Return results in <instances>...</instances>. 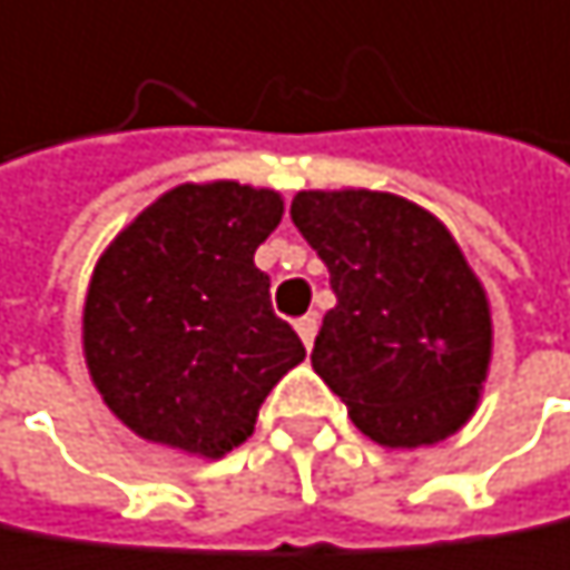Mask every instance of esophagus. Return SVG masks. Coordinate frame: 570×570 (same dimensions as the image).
Returning a JSON list of instances; mask_svg holds the SVG:
<instances>
[{
    "instance_id": "esophagus-1",
    "label": "esophagus",
    "mask_w": 570,
    "mask_h": 570,
    "mask_svg": "<svg viewBox=\"0 0 570 570\" xmlns=\"http://www.w3.org/2000/svg\"><path fill=\"white\" fill-rule=\"evenodd\" d=\"M295 331H298L302 344L312 351V344H315V334H318V318H315V315H305V318H298L295 321Z\"/></svg>"
}]
</instances>
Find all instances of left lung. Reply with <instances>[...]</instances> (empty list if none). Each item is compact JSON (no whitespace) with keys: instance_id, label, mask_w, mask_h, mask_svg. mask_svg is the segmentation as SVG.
<instances>
[{"instance_id":"left-lung-1","label":"left lung","mask_w":570,"mask_h":570,"mask_svg":"<svg viewBox=\"0 0 570 570\" xmlns=\"http://www.w3.org/2000/svg\"><path fill=\"white\" fill-rule=\"evenodd\" d=\"M292 223L331 272L337 305L312 367L381 446L453 436L492 361L489 298L450 229L377 189H302Z\"/></svg>"}]
</instances>
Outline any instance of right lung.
Listing matches in <instances>:
<instances>
[{"label": "right lung", "mask_w": 570, "mask_h": 570, "mask_svg": "<svg viewBox=\"0 0 570 570\" xmlns=\"http://www.w3.org/2000/svg\"><path fill=\"white\" fill-rule=\"evenodd\" d=\"M282 213L275 189L179 183L98 258L81 344L127 430L203 460L249 440L262 400L305 361L252 262Z\"/></svg>", "instance_id": "right-lung-1"}]
</instances>
